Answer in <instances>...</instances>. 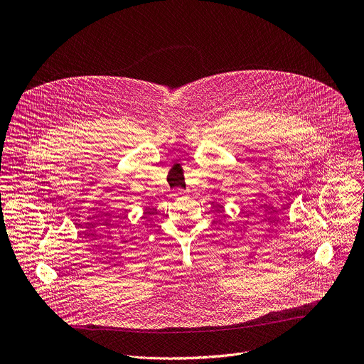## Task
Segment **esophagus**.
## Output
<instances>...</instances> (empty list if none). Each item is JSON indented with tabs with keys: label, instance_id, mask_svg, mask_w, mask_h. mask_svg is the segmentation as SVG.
<instances>
[{
	"label": "esophagus",
	"instance_id": "34e87169",
	"mask_svg": "<svg viewBox=\"0 0 364 364\" xmlns=\"http://www.w3.org/2000/svg\"><path fill=\"white\" fill-rule=\"evenodd\" d=\"M186 196V193L183 191V190H180V188H177L176 191H174V197H184Z\"/></svg>",
	"mask_w": 364,
	"mask_h": 364
}]
</instances>
